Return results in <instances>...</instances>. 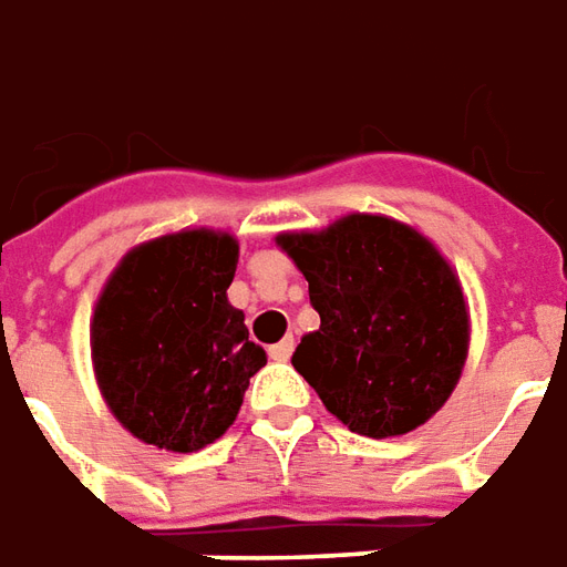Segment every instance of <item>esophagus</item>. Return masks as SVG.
Segmentation results:
<instances>
[{"label": "esophagus", "instance_id": "1", "mask_svg": "<svg viewBox=\"0 0 567 567\" xmlns=\"http://www.w3.org/2000/svg\"><path fill=\"white\" fill-rule=\"evenodd\" d=\"M292 348H296V341L284 339V341H277V344H271V348H268V354H271V360H277V363H287V360L292 357Z\"/></svg>", "mask_w": 567, "mask_h": 567}]
</instances>
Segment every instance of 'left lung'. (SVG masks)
Wrapping results in <instances>:
<instances>
[{
    "mask_svg": "<svg viewBox=\"0 0 567 567\" xmlns=\"http://www.w3.org/2000/svg\"><path fill=\"white\" fill-rule=\"evenodd\" d=\"M277 244L305 275L320 315L292 367L329 412L372 440L436 415L470 344L467 302L443 252L412 226L372 213L277 235Z\"/></svg>",
    "mask_w": 567,
    "mask_h": 567,
    "instance_id": "1",
    "label": "left lung"
}]
</instances>
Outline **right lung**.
<instances>
[{
    "mask_svg": "<svg viewBox=\"0 0 567 567\" xmlns=\"http://www.w3.org/2000/svg\"><path fill=\"white\" fill-rule=\"evenodd\" d=\"M238 268L228 231L186 228L124 256L91 317L100 393L136 440L198 452L235 424L265 367L226 290Z\"/></svg>",
    "mask_w": 567,
    "mask_h": 567,
    "instance_id": "1",
    "label": "right lung"
}]
</instances>
